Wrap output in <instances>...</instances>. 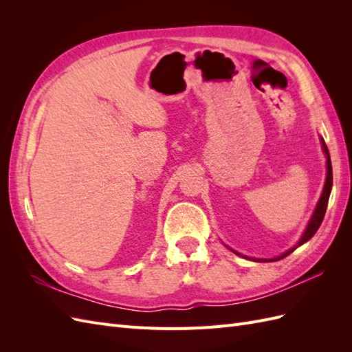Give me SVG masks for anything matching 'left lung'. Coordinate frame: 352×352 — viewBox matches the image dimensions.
I'll list each match as a JSON object with an SVG mask.
<instances>
[{
	"mask_svg": "<svg viewBox=\"0 0 352 352\" xmlns=\"http://www.w3.org/2000/svg\"><path fill=\"white\" fill-rule=\"evenodd\" d=\"M320 140H322V146H323V153H324V155H326V166H327L326 182H324V188H323L322 197H320V199H318V202H317V207H316V210H314V212H313V216H311L310 221H308L307 229L304 230V233H302L301 239L298 241V243L295 245V247H292L291 250H287L286 252H283L282 255H279V257H274V258H252V257H247V255H242V254H239V252H236V251H233V250H232L233 252L238 254V255H241V257H243V258L254 260V261H260V263H267V261H278V260H282V258H285L286 255H289L291 252H294V251H295L298 247H300V245L305 243L307 241H310V239L314 236V233L317 232V229H318V228H320L322 221H323L324 212H326V208H327L329 197H330V190H332V184H333V176H332V163H330V155H329V150H327V146H326V144H324V141H323V138H320Z\"/></svg>",
	"mask_w": 352,
	"mask_h": 352,
	"instance_id": "8db88e82",
	"label": "left lung"
}]
</instances>
